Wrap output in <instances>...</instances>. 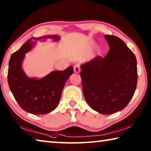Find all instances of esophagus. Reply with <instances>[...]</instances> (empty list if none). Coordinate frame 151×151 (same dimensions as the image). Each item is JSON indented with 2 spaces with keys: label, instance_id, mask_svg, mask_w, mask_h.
Returning a JSON list of instances; mask_svg holds the SVG:
<instances>
[{
  "label": "esophagus",
  "instance_id": "1",
  "mask_svg": "<svg viewBox=\"0 0 151 151\" xmlns=\"http://www.w3.org/2000/svg\"><path fill=\"white\" fill-rule=\"evenodd\" d=\"M81 70V66L79 64H75V65H74V71H75V73H79Z\"/></svg>",
  "mask_w": 151,
  "mask_h": 151
}]
</instances>
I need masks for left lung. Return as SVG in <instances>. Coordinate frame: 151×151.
Wrapping results in <instances>:
<instances>
[{"instance_id":"1","label":"left lung","mask_w":151,"mask_h":151,"mask_svg":"<svg viewBox=\"0 0 151 151\" xmlns=\"http://www.w3.org/2000/svg\"><path fill=\"white\" fill-rule=\"evenodd\" d=\"M110 49L81 66L85 98L94 111L110 114L121 111L131 100L137 85L135 55L120 38L104 36Z\"/></svg>"}]
</instances>
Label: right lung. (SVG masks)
Wrapping results in <instances>:
<instances>
[{
  "label": "right lung",
  "instance_id": "1",
  "mask_svg": "<svg viewBox=\"0 0 151 151\" xmlns=\"http://www.w3.org/2000/svg\"><path fill=\"white\" fill-rule=\"evenodd\" d=\"M58 40L57 35L32 37L11 55L8 70V83L12 94L21 108L34 114H44L57 106L66 81L73 73L72 66L63 71H53L39 80L29 78L22 71L24 54L36 42L47 39Z\"/></svg>",
  "mask_w": 151,
  "mask_h": 151
}]
</instances>
